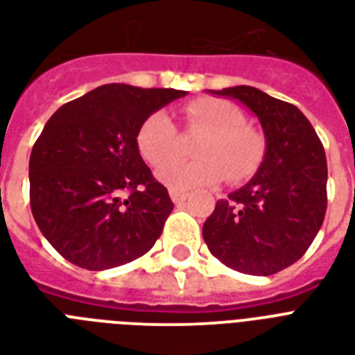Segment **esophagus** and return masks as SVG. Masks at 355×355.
Instances as JSON below:
<instances>
[{"instance_id": "34e87169", "label": "esophagus", "mask_w": 355, "mask_h": 355, "mask_svg": "<svg viewBox=\"0 0 355 355\" xmlns=\"http://www.w3.org/2000/svg\"><path fill=\"white\" fill-rule=\"evenodd\" d=\"M169 197L175 205H180L184 200L188 199V193L186 191H180V189H169Z\"/></svg>"}]
</instances>
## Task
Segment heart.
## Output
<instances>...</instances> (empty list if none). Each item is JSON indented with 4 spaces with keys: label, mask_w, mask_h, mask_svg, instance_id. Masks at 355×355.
<instances>
[{
    "label": "heart",
    "mask_w": 355,
    "mask_h": 355,
    "mask_svg": "<svg viewBox=\"0 0 355 355\" xmlns=\"http://www.w3.org/2000/svg\"><path fill=\"white\" fill-rule=\"evenodd\" d=\"M191 130H205L193 155L197 160H173L160 167L156 177L171 189L205 188L221 182L247 180L263 160L265 141L254 128L245 127L241 110L225 99H199L186 107ZM136 147L149 166H161L178 150L175 123L166 112H153L136 132Z\"/></svg>",
    "instance_id": "obj_1"
}]
</instances>
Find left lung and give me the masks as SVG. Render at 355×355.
<instances>
[{
	"label": "left lung",
	"instance_id": "left-lung-1",
	"mask_svg": "<svg viewBox=\"0 0 355 355\" xmlns=\"http://www.w3.org/2000/svg\"><path fill=\"white\" fill-rule=\"evenodd\" d=\"M243 103L265 134L261 166L243 188L217 200L202 227L210 252L234 270L269 276L304 256L326 214L324 147L295 105L252 86L210 90Z\"/></svg>",
	"mask_w": 355,
	"mask_h": 355
}]
</instances>
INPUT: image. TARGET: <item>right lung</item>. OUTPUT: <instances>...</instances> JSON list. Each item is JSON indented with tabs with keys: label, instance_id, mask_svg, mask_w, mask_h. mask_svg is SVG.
Wrapping results in <instances>:
<instances>
[{
	"label": "right lung",
	"instance_id": "1",
	"mask_svg": "<svg viewBox=\"0 0 355 355\" xmlns=\"http://www.w3.org/2000/svg\"><path fill=\"white\" fill-rule=\"evenodd\" d=\"M186 94L114 83L49 118L31 150L29 197L36 225L60 256L105 270L153 248L173 202L141 160L136 132L147 116Z\"/></svg>",
	"mask_w": 355,
	"mask_h": 355
}]
</instances>
